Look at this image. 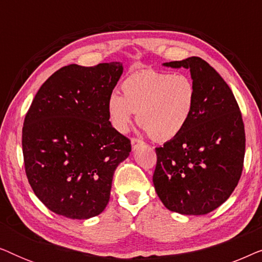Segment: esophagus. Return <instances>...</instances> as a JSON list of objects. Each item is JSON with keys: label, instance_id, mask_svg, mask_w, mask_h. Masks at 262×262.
<instances>
[{"label": "esophagus", "instance_id": "1", "mask_svg": "<svg viewBox=\"0 0 262 262\" xmlns=\"http://www.w3.org/2000/svg\"><path fill=\"white\" fill-rule=\"evenodd\" d=\"M131 145H132V150H137L139 146L144 145V142L141 141V139H138V138H132Z\"/></svg>", "mask_w": 262, "mask_h": 262}]
</instances>
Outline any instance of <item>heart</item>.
Wrapping results in <instances>:
<instances>
[{"mask_svg": "<svg viewBox=\"0 0 262 262\" xmlns=\"http://www.w3.org/2000/svg\"><path fill=\"white\" fill-rule=\"evenodd\" d=\"M124 95L113 92L107 100L111 125L126 134L137 113V121L156 141H169L184 131L196 102L193 80L184 74L152 69L136 71L121 83Z\"/></svg>", "mask_w": 262, "mask_h": 262, "instance_id": "1", "label": "heart"}]
</instances>
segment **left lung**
Masks as SVG:
<instances>
[{"label":"left lung","mask_w":262,"mask_h":262,"mask_svg":"<svg viewBox=\"0 0 262 262\" xmlns=\"http://www.w3.org/2000/svg\"><path fill=\"white\" fill-rule=\"evenodd\" d=\"M189 69L196 102L187 126L156 148L152 181L169 211L200 216L227 200L242 174L245 125L238 105L220 74L199 57L163 63Z\"/></svg>","instance_id":"1"}]
</instances>
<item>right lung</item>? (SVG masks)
Wrapping results in <instances>:
<instances>
[{"label":"right lung","mask_w":262,"mask_h":262,"mask_svg":"<svg viewBox=\"0 0 262 262\" xmlns=\"http://www.w3.org/2000/svg\"><path fill=\"white\" fill-rule=\"evenodd\" d=\"M120 62L60 68L44 82L25 117V169L34 194L52 212L88 220L105 210L114 170L130 139L111 125L107 100Z\"/></svg>","instance_id":"1"}]
</instances>
